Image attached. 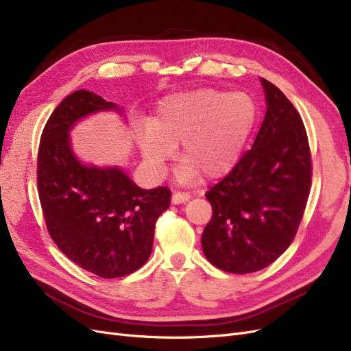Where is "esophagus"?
<instances>
[{
  "label": "esophagus",
  "mask_w": 351,
  "mask_h": 351,
  "mask_svg": "<svg viewBox=\"0 0 351 351\" xmlns=\"http://www.w3.org/2000/svg\"><path fill=\"white\" fill-rule=\"evenodd\" d=\"M189 198H191V195L188 194V192L175 191V192H173V197H172V201L175 202V204H182V202L189 201Z\"/></svg>",
  "instance_id": "1"
}]
</instances>
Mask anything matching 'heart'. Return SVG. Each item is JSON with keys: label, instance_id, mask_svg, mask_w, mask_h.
<instances>
[{"label": "heart", "instance_id": "1", "mask_svg": "<svg viewBox=\"0 0 351 351\" xmlns=\"http://www.w3.org/2000/svg\"><path fill=\"white\" fill-rule=\"evenodd\" d=\"M258 118L256 101L245 92L202 88L163 99L149 125L137 130L144 159L162 169L180 144L179 178H217L239 159Z\"/></svg>", "mask_w": 351, "mask_h": 351}]
</instances>
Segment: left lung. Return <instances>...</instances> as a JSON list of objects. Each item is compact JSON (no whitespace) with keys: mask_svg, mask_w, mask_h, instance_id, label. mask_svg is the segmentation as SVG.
Wrapping results in <instances>:
<instances>
[{"mask_svg":"<svg viewBox=\"0 0 351 351\" xmlns=\"http://www.w3.org/2000/svg\"><path fill=\"white\" fill-rule=\"evenodd\" d=\"M267 114L252 149L206 194L213 216L202 251L219 269L250 274L273 264L295 239L312 182L308 134L298 109L261 78Z\"/></svg>","mask_w":351,"mask_h":351,"instance_id":"left-lung-1","label":"left lung"}]
</instances>
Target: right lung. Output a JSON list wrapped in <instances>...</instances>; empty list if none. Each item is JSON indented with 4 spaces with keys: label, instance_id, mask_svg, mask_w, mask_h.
Instances as JSON below:
<instances>
[{
    "label": "right lung",
    "instance_id": "add662e5",
    "mask_svg": "<svg viewBox=\"0 0 351 351\" xmlns=\"http://www.w3.org/2000/svg\"><path fill=\"white\" fill-rule=\"evenodd\" d=\"M117 109L100 96L77 90L55 108L38 150V192L48 233L74 264L101 278L141 268L153 247L156 221L171 206L167 186L141 189L117 167L83 166L69 131L83 117Z\"/></svg>",
    "mask_w": 351,
    "mask_h": 351
}]
</instances>
